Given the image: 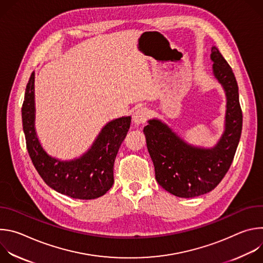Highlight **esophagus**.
I'll use <instances>...</instances> for the list:
<instances>
[{"label": "esophagus", "instance_id": "esophagus-1", "mask_svg": "<svg viewBox=\"0 0 263 263\" xmlns=\"http://www.w3.org/2000/svg\"><path fill=\"white\" fill-rule=\"evenodd\" d=\"M148 115H149V111L147 108L145 107H139L137 108L134 112H133V116H132V120H133V123L135 125H141L143 123L146 122L147 118H148Z\"/></svg>", "mask_w": 263, "mask_h": 263}]
</instances>
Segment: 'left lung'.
<instances>
[{
	"mask_svg": "<svg viewBox=\"0 0 263 263\" xmlns=\"http://www.w3.org/2000/svg\"><path fill=\"white\" fill-rule=\"evenodd\" d=\"M210 59L213 76L227 100L224 130L217 143L212 147L193 145L158 119L148 120L143 128L158 184L179 198H195L214 190L227 174L241 135L242 112L232 68L215 46Z\"/></svg>",
	"mask_w": 263,
	"mask_h": 263,
	"instance_id": "left-lung-1",
	"label": "left lung"
}]
</instances>
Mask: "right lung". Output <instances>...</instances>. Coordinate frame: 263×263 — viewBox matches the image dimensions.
Instances as JSON below:
<instances>
[{"label": "right lung", "instance_id": "obj_1", "mask_svg": "<svg viewBox=\"0 0 263 263\" xmlns=\"http://www.w3.org/2000/svg\"><path fill=\"white\" fill-rule=\"evenodd\" d=\"M34 79L33 71L26 87L22 119L27 149L36 171L48 186L61 195L79 200L102 197L114 185L115 160L129 131L131 117L107 123L82 156L71 160L52 157L44 149L35 130Z\"/></svg>", "mask_w": 263, "mask_h": 263}]
</instances>
